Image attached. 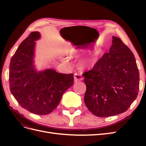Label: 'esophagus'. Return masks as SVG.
Here are the masks:
<instances>
[{
  "mask_svg": "<svg viewBox=\"0 0 146 146\" xmlns=\"http://www.w3.org/2000/svg\"><path fill=\"white\" fill-rule=\"evenodd\" d=\"M74 78L75 81H81L83 80V77H82L81 74L78 73H75Z\"/></svg>",
  "mask_w": 146,
  "mask_h": 146,
  "instance_id": "obj_1",
  "label": "esophagus"
}]
</instances>
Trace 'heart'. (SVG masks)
<instances>
[{"label": "heart", "mask_w": 146, "mask_h": 146, "mask_svg": "<svg viewBox=\"0 0 146 146\" xmlns=\"http://www.w3.org/2000/svg\"><path fill=\"white\" fill-rule=\"evenodd\" d=\"M80 53V50L79 49H77V48H74L72 50V52L70 53L71 54H76ZM97 58H98V54L97 53H94V54H92L90 56H88L83 58L81 61H80V65L82 68L83 69H87L90 68L93 66L97 61Z\"/></svg>", "instance_id": "obj_1"}]
</instances>
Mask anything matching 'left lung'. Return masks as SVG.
<instances>
[{"mask_svg": "<svg viewBox=\"0 0 146 146\" xmlns=\"http://www.w3.org/2000/svg\"><path fill=\"white\" fill-rule=\"evenodd\" d=\"M112 39L109 52L83 74L86 86L84 101L98 117L126 111L139 91V74L133 52L119 38Z\"/></svg>", "mask_w": 146, "mask_h": 146, "instance_id": "8db88e82", "label": "left lung"}]
</instances>
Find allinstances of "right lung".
Masks as SVG:
<instances>
[{
  "label": "right lung",
  "mask_w": 146,
  "mask_h": 146,
  "mask_svg": "<svg viewBox=\"0 0 146 146\" xmlns=\"http://www.w3.org/2000/svg\"><path fill=\"white\" fill-rule=\"evenodd\" d=\"M40 37L39 32H32L17 48L10 61L9 83L11 94L22 107L46 115L57 107L65 91L74 85V74L35 69V41Z\"/></svg>",
  "instance_id": "add662e5"
}]
</instances>
